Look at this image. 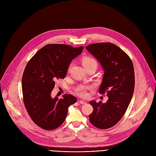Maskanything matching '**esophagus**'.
<instances>
[{
  "instance_id": "1",
  "label": "esophagus",
  "mask_w": 156,
  "mask_h": 156,
  "mask_svg": "<svg viewBox=\"0 0 156 156\" xmlns=\"http://www.w3.org/2000/svg\"><path fill=\"white\" fill-rule=\"evenodd\" d=\"M79 103L80 104H81V105H85V104L87 103V102L83 101V100H79Z\"/></svg>"
}]
</instances>
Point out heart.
<instances>
[{
	"instance_id": "1",
	"label": "heart",
	"mask_w": 156,
	"mask_h": 156,
	"mask_svg": "<svg viewBox=\"0 0 156 156\" xmlns=\"http://www.w3.org/2000/svg\"><path fill=\"white\" fill-rule=\"evenodd\" d=\"M82 64L83 67H87L88 66L92 65V64H95L97 66V62L95 61V58L93 57H91L89 56H86L83 58L82 59ZM88 87L85 85H80L79 87H77L76 90H75V92L76 94L80 96V97H85L87 94V90L88 89Z\"/></svg>"
}]
</instances>
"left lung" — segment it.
Masks as SVG:
<instances>
[{"instance_id":"left-lung-1","label":"left lung","mask_w":156,"mask_h":156,"mask_svg":"<svg viewBox=\"0 0 156 156\" xmlns=\"http://www.w3.org/2000/svg\"><path fill=\"white\" fill-rule=\"evenodd\" d=\"M105 71L99 93H106V103L90 101L93 112L90 122L99 129H108L119 122L129 105L135 87V74L130 57L110 42H98L86 46Z\"/></svg>"}]
</instances>
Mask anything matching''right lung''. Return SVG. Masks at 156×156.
Instances as JSON below:
<instances>
[{
  "label": "right lung",
  "instance_id": "1",
  "mask_svg": "<svg viewBox=\"0 0 156 156\" xmlns=\"http://www.w3.org/2000/svg\"><path fill=\"white\" fill-rule=\"evenodd\" d=\"M84 47L49 44L31 58L22 78L23 101L30 117L42 129L52 130L60 126L68 114V108L77 102L76 97L65 94L58 99L51 92L58 79H64L72 59Z\"/></svg>",
  "mask_w": 156,
  "mask_h": 156
}]
</instances>
